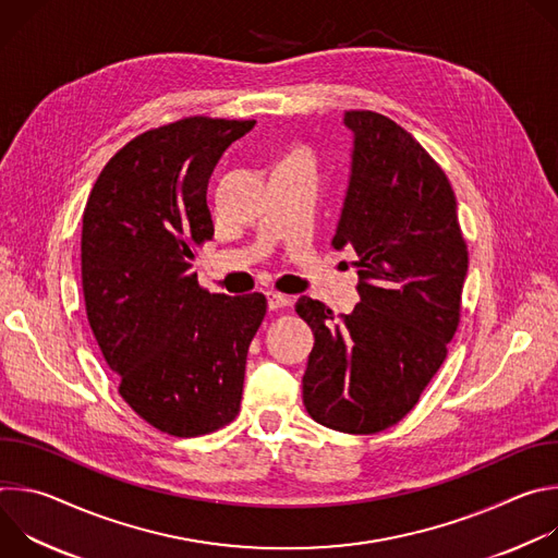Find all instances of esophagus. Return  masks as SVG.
<instances>
[{
	"mask_svg": "<svg viewBox=\"0 0 558 558\" xmlns=\"http://www.w3.org/2000/svg\"><path fill=\"white\" fill-rule=\"evenodd\" d=\"M267 304H269V308H284V306H289L291 304V298L289 295H282V293H278V291H269L267 293Z\"/></svg>",
	"mask_w": 558,
	"mask_h": 558,
	"instance_id": "34e87169",
	"label": "esophagus"
}]
</instances>
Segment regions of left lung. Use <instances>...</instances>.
Listing matches in <instances>:
<instances>
[{
  "label": "left lung",
  "mask_w": 558,
  "mask_h": 558,
  "mask_svg": "<svg viewBox=\"0 0 558 558\" xmlns=\"http://www.w3.org/2000/svg\"><path fill=\"white\" fill-rule=\"evenodd\" d=\"M351 179L333 247L357 254L360 304L336 317L302 295L315 344L302 377L306 413L371 435L404 420L446 360L468 271L457 198L433 156L395 121L351 110Z\"/></svg>",
  "instance_id": "obj_1"
}]
</instances>
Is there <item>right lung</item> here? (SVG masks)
I'll list each match as a JSON object with an SVG mask.
<instances>
[{
    "label": "right lung",
    "instance_id": "obj_1",
    "mask_svg": "<svg viewBox=\"0 0 558 558\" xmlns=\"http://www.w3.org/2000/svg\"><path fill=\"white\" fill-rule=\"evenodd\" d=\"M256 121L187 117L125 143L101 170L82 229V282L97 344L119 395L156 430L214 433L235 420L263 293L198 284L211 241L209 177Z\"/></svg>",
    "mask_w": 558,
    "mask_h": 558
}]
</instances>
